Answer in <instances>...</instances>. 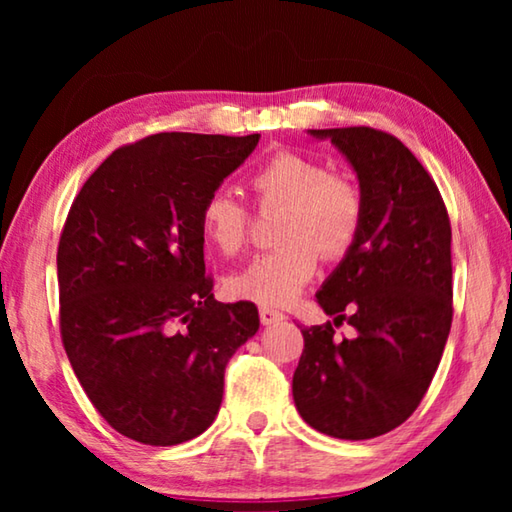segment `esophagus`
Here are the masks:
<instances>
[{
    "instance_id": "obj_1",
    "label": "esophagus",
    "mask_w": 512,
    "mask_h": 512,
    "mask_svg": "<svg viewBox=\"0 0 512 512\" xmlns=\"http://www.w3.org/2000/svg\"><path fill=\"white\" fill-rule=\"evenodd\" d=\"M259 320H262V325H277V323H282L284 320V314H280V311H275V309H268V307H262L259 309Z\"/></svg>"
}]
</instances>
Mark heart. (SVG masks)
Segmentation results:
<instances>
[{
  "mask_svg": "<svg viewBox=\"0 0 512 512\" xmlns=\"http://www.w3.org/2000/svg\"><path fill=\"white\" fill-rule=\"evenodd\" d=\"M250 189L262 207L284 210L275 230L280 246L228 275L225 291L259 307H287L314 277L316 249L334 259L352 248L363 221L361 194L348 178L329 173L323 162L291 151L262 164L250 176ZM198 223L207 244L221 255H237L246 244V207L223 189L205 198Z\"/></svg>",
  "mask_w": 512,
  "mask_h": 512,
  "instance_id": "1",
  "label": "heart"
}]
</instances>
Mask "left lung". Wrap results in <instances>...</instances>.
<instances>
[{
  "mask_svg": "<svg viewBox=\"0 0 512 512\" xmlns=\"http://www.w3.org/2000/svg\"><path fill=\"white\" fill-rule=\"evenodd\" d=\"M357 173L363 221L316 293L334 324L302 329L293 402L309 427L341 440L393 431L418 409L452 327V228L436 183L397 137L366 126L307 131Z\"/></svg>",
  "mask_w": 512,
  "mask_h": 512,
  "instance_id": "1",
  "label": "left lung"
}]
</instances>
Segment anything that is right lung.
I'll list each match as a JSON object with an SVG mask.
<instances>
[{"instance_id":"right-lung-1","label":"right lung","mask_w":512,"mask_h":512,"mask_svg":"<svg viewBox=\"0 0 512 512\" xmlns=\"http://www.w3.org/2000/svg\"><path fill=\"white\" fill-rule=\"evenodd\" d=\"M259 135L160 133L85 180L58 244L60 332L103 420L144 445L210 427L232 354L259 329L253 302L223 305L205 277L201 205Z\"/></svg>"}]
</instances>
